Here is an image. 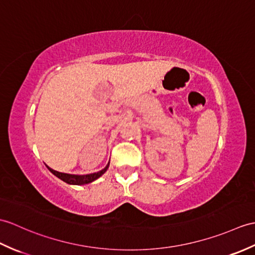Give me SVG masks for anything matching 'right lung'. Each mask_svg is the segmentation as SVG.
Instances as JSON below:
<instances>
[{
    "instance_id": "add662e5",
    "label": "right lung",
    "mask_w": 255,
    "mask_h": 255,
    "mask_svg": "<svg viewBox=\"0 0 255 255\" xmlns=\"http://www.w3.org/2000/svg\"><path fill=\"white\" fill-rule=\"evenodd\" d=\"M110 166V162L108 163V165L102 169V170H99L97 173H92V174H87V175H74V174H66V173H60V171L54 170L50 168L49 166L46 165L47 169H49L51 173L56 176L57 178H60L61 180H63L64 182L69 183V185H87V183H90L94 180H97L98 178H100L101 176H102L106 170H108Z\"/></svg>"
}]
</instances>
